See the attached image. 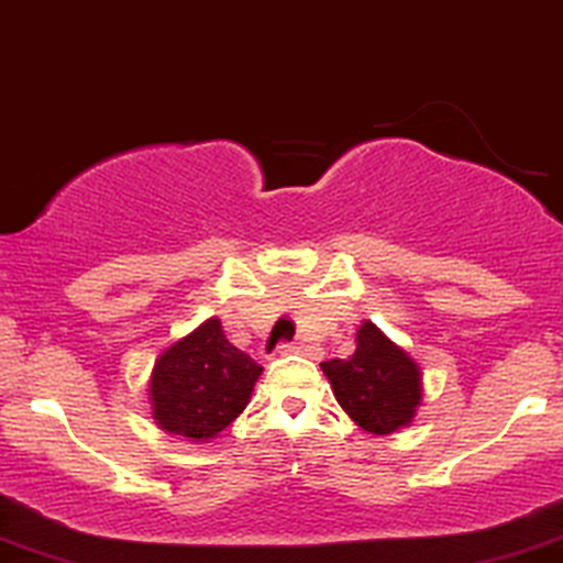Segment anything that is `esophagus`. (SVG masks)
<instances>
[{"label":"esophagus","mask_w":563,"mask_h":563,"mask_svg":"<svg viewBox=\"0 0 563 563\" xmlns=\"http://www.w3.org/2000/svg\"><path fill=\"white\" fill-rule=\"evenodd\" d=\"M277 354H309V356H317V349L314 346H307L303 341H283L280 346H277Z\"/></svg>","instance_id":"esophagus-1"}]
</instances>
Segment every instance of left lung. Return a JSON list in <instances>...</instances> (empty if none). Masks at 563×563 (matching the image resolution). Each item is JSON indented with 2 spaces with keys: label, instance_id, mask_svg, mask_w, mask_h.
Returning a JSON list of instances; mask_svg holds the SVG:
<instances>
[{
  "label": "left lung",
  "instance_id": "1",
  "mask_svg": "<svg viewBox=\"0 0 563 563\" xmlns=\"http://www.w3.org/2000/svg\"><path fill=\"white\" fill-rule=\"evenodd\" d=\"M338 404L362 430L388 435L415 419L422 398V377L415 358L385 338L372 322L356 333L349 358L322 362Z\"/></svg>",
  "mask_w": 563,
  "mask_h": 563
}]
</instances>
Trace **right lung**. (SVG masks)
I'll return each instance as SVG.
<instances>
[{
    "label": "right lung",
    "mask_w": 563,
    "mask_h": 563,
    "mask_svg": "<svg viewBox=\"0 0 563 563\" xmlns=\"http://www.w3.org/2000/svg\"><path fill=\"white\" fill-rule=\"evenodd\" d=\"M260 375V364L228 341L220 320H207L154 364V419L175 435L214 438L246 409Z\"/></svg>",
    "instance_id": "right-lung-1"
}]
</instances>
